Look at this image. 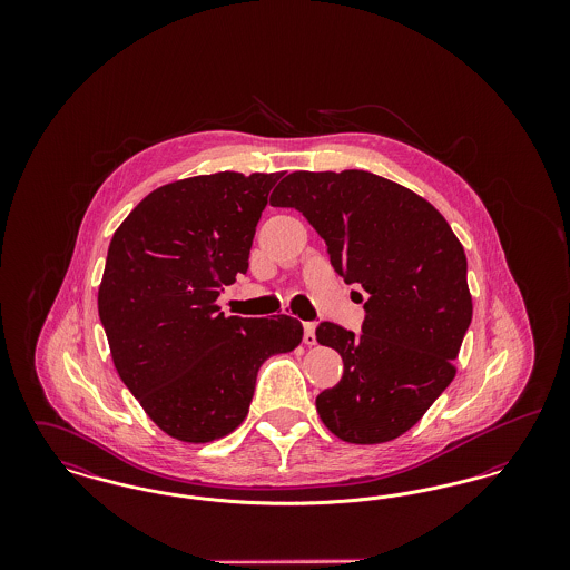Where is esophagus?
<instances>
[{"label": "esophagus", "mask_w": 570, "mask_h": 570, "mask_svg": "<svg viewBox=\"0 0 570 570\" xmlns=\"http://www.w3.org/2000/svg\"><path fill=\"white\" fill-rule=\"evenodd\" d=\"M303 342L307 346H314L316 344V325L314 323H305L303 325Z\"/></svg>", "instance_id": "1"}]
</instances>
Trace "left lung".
Instances as JSON below:
<instances>
[{
	"mask_svg": "<svg viewBox=\"0 0 570 570\" xmlns=\"http://www.w3.org/2000/svg\"><path fill=\"white\" fill-rule=\"evenodd\" d=\"M272 205L307 217L333 269L367 293L361 335L316 328L344 361L342 380L316 397L323 423L353 444L395 440L455 379L472 321L463 245L432 203L367 170L291 173Z\"/></svg>",
	"mask_w": 570,
	"mask_h": 570,
	"instance_id": "1",
	"label": "left lung"
}]
</instances>
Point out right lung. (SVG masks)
<instances>
[{
  "label": "right lung",
  "mask_w": 570,
  "mask_h": 570,
  "mask_svg": "<svg viewBox=\"0 0 570 570\" xmlns=\"http://www.w3.org/2000/svg\"><path fill=\"white\" fill-rule=\"evenodd\" d=\"M284 173L198 175L147 194L110 239L98 291L115 370L147 416L181 442L235 432L261 365L301 344L297 318L224 316L256 224Z\"/></svg>",
  "instance_id": "obj_1"
}]
</instances>
